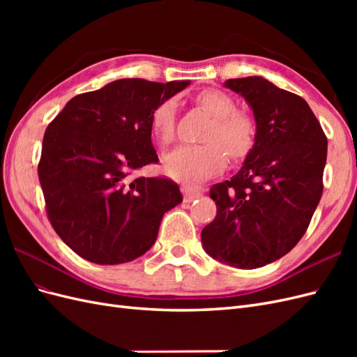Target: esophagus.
<instances>
[{"label":"esophagus","instance_id":"obj_1","mask_svg":"<svg viewBox=\"0 0 357 357\" xmlns=\"http://www.w3.org/2000/svg\"><path fill=\"white\" fill-rule=\"evenodd\" d=\"M181 192H183V195H185L186 202H190L202 195L201 190H198L195 188H190V186H181Z\"/></svg>","mask_w":357,"mask_h":357}]
</instances>
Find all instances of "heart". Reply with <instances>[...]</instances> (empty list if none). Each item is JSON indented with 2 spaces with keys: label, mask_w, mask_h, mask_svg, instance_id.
<instances>
[{
  "label": "heart",
  "mask_w": 357,
  "mask_h": 357,
  "mask_svg": "<svg viewBox=\"0 0 357 357\" xmlns=\"http://www.w3.org/2000/svg\"><path fill=\"white\" fill-rule=\"evenodd\" d=\"M197 104L213 121L205 129L201 146H181L164 158V169L172 178L198 183L210 178L226 167L228 156L241 160L256 142L257 128L252 114L236 109V102L222 89H205L197 95ZM177 101H160L150 116V128L162 146L176 138Z\"/></svg>",
  "instance_id": "heart-1"
}]
</instances>
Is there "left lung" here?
I'll return each mask as SVG.
<instances>
[{
  "label": "left lung",
  "instance_id": "left-lung-1",
  "mask_svg": "<svg viewBox=\"0 0 357 357\" xmlns=\"http://www.w3.org/2000/svg\"><path fill=\"white\" fill-rule=\"evenodd\" d=\"M256 121L241 169L210 189L218 214L201 232L211 257L253 269L289 253L305 234L323 193L328 138L299 95L264 77L229 79Z\"/></svg>",
  "mask_w": 357,
  "mask_h": 357
}]
</instances>
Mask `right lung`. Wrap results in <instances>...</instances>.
I'll use <instances>...</instances> for the list:
<instances>
[{"label":"right lung","mask_w":357,"mask_h":357,"mask_svg":"<svg viewBox=\"0 0 357 357\" xmlns=\"http://www.w3.org/2000/svg\"><path fill=\"white\" fill-rule=\"evenodd\" d=\"M189 82L121 79L71 98L43 138L38 178L53 229L98 265L131 262L156 241L164 214L183 201L167 177H132L159 160L150 116Z\"/></svg>","instance_id":"1"}]
</instances>
